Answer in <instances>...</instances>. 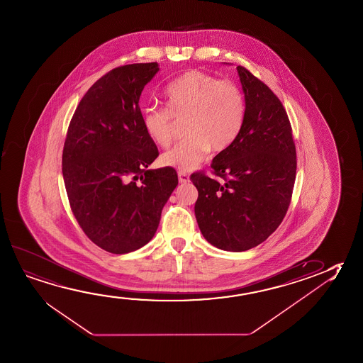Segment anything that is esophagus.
<instances>
[{
	"label": "esophagus",
	"instance_id": "obj_1",
	"mask_svg": "<svg viewBox=\"0 0 363 363\" xmlns=\"http://www.w3.org/2000/svg\"><path fill=\"white\" fill-rule=\"evenodd\" d=\"M179 179L181 184H186V182L190 181V177H189V174L184 172V171H179Z\"/></svg>",
	"mask_w": 363,
	"mask_h": 363
}]
</instances>
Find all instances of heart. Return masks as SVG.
<instances>
[{"mask_svg":"<svg viewBox=\"0 0 363 363\" xmlns=\"http://www.w3.org/2000/svg\"><path fill=\"white\" fill-rule=\"evenodd\" d=\"M167 109L145 106L140 121L148 138L162 148L172 143L176 119H184V140L164 152V166L189 171L197 167L212 150L221 152L234 143L244 125V91L231 80H218L210 74L191 70L163 90Z\"/></svg>","mask_w":363,"mask_h":363,"instance_id":"b5f03b06","label":"heart"}]
</instances>
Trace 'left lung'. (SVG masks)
<instances>
[{"label":"left lung","instance_id":"left-lung-1","mask_svg":"<svg viewBox=\"0 0 363 363\" xmlns=\"http://www.w3.org/2000/svg\"><path fill=\"white\" fill-rule=\"evenodd\" d=\"M246 101L240 134L212 160L211 179L191 174L203 238L221 250L245 251L267 240L288 211L296 172V145L279 98L244 67H236Z\"/></svg>","mask_w":363,"mask_h":363}]
</instances>
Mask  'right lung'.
Wrapping results in <instances>:
<instances>
[{
    "label": "right lung",
    "instance_id": "obj_1",
    "mask_svg": "<svg viewBox=\"0 0 363 363\" xmlns=\"http://www.w3.org/2000/svg\"><path fill=\"white\" fill-rule=\"evenodd\" d=\"M157 62L129 64L96 80L77 106L62 150V177L80 228L112 254L145 246L179 184L172 167L148 169L158 157L140 121V96Z\"/></svg>",
    "mask_w": 363,
    "mask_h": 363
}]
</instances>
